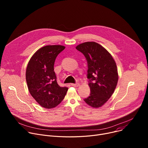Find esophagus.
<instances>
[{
  "label": "esophagus",
  "instance_id": "1",
  "mask_svg": "<svg viewBox=\"0 0 148 148\" xmlns=\"http://www.w3.org/2000/svg\"><path fill=\"white\" fill-rule=\"evenodd\" d=\"M71 86L73 87H78L79 86V84L78 83H76V84H71Z\"/></svg>",
  "mask_w": 148,
  "mask_h": 148
}]
</instances>
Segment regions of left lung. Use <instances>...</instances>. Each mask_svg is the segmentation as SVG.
Here are the masks:
<instances>
[{
  "label": "left lung",
  "mask_w": 148,
  "mask_h": 148,
  "mask_svg": "<svg viewBox=\"0 0 148 148\" xmlns=\"http://www.w3.org/2000/svg\"><path fill=\"white\" fill-rule=\"evenodd\" d=\"M76 49L86 57L88 64L91 93L84 100L92 108L101 107L110 98L116 87L118 73L116 62L111 54L96 42H85L78 45Z\"/></svg>",
  "instance_id": "left-lung-1"
}]
</instances>
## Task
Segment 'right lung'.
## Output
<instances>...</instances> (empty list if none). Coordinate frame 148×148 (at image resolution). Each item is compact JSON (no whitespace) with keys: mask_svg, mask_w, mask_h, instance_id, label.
Masks as SVG:
<instances>
[{"mask_svg":"<svg viewBox=\"0 0 148 148\" xmlns=\"http://www.w3.org/2000/svg\"><path fill=\"white\" fill-rule=\"evenodd\" d=\"M65 47L49 45L39 49L29 60L26 71L27 87L31 95L42 107L51 109L64 99L67 87H60L54 71L56 58Z\"/></svg>","mask_w":148,"mask_h":148,"instance_id":"right-lung-1","label":"right lung"}]
</instances>
